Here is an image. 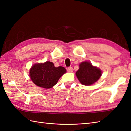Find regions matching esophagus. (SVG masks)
Wrapping results in <instances>:
<instances>
[{
    "label": "esophagus",
    "instance_id": "obj_1",
    "mask_svg": "<svg viewBox=\"0 0 131 131\" xmlns=\"http://www.w3.org/2000/svg\"><path fill=\"white\" fill-rule=\"evenodd\" d=\"M67 71L68 72H72L73 71V68L72 67H69L67 68Z\"/></svg>",
    "mask_w": 131,
    "mask_h": 131
}]
</instances>
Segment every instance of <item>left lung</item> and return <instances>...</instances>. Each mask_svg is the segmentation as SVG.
Masks as SVG:
<instances>
[{
    "mask_svg": "<svg viewBox=\"0 0 131 131\" xmlns=\"http://www.w3.org/2000/svg\"><path fill=\"white\" fill-rule=\"evenodd\" d=\"M76 75L80 83L84 85H92L98 80L102 75V71L89 62H82L79 65Z\"/></svg>",
    "mask_w": 131,
    "mask_h": 131,
    "instance_id": "obj_1",
    "label": "left lung"
}]
</instances>
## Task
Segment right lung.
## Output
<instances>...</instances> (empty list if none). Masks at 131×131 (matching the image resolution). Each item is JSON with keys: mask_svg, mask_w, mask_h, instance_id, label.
<instances>
[{"mask_svg": "<svg viewBox=\"0 0 131 131\" xmlns=\"http://www.w3.org/2000/svg\"><path fill=\"white\" fill-rule=\"evenodd\" d=\"M66 72L64 67H55L52 62L47 61L34 64L29 71V76L37 86L50 89L57 84L59 79Z\"/></svg>", "mask_w": 131, "mask_h": 131, "instance_id": "right-lung-1", "label": "right lung"}]
</instances>
